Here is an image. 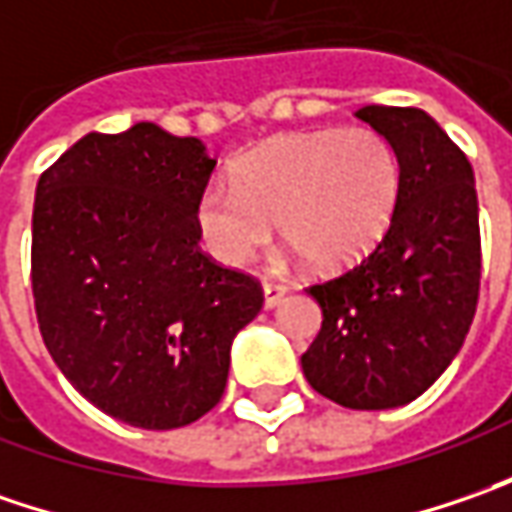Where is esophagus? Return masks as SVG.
I'll return each instance as SVG.
<instances>
[{"label": "esophagus", "mask_w": 512, "mask_h": 512, "mask_svg": "<svg viewBox=\"0 0 512 512\" xmlns=\"http://www.w3.org/2000/svg\"><path fill=\"white\" fill-rule=\"evenodd\" d=\"M287 296V287L285 285H276V282H265V307L282 305V299Z\"/></svg>", "instance_id": "34e87169"}]
</instances>
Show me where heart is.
I'll return each mask as SVG.
<instances>
[{
  "label": "heart",
  "mask_w": 512,
  "mask_h": 512,
  "mask_svg": "<svg viewBox=\"0 0 512 512\" xmlns=\"http://www.w3.org/2000/svg\"><path fill=\"white\" fill-rule=\"evenodd\" d=\"M399 190V156L379 130H310L247 153L236 182L210 179L196 205V222L222 265H245L282 222L287 242L313 265L344 270L382 245Z\"/></svg>",
  "instance_id": "obj_1"
}]
</instances>
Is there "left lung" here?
I'll return each instance as SVG.
<instances>
[{
  "instance_id": "1",
  "label": "left lung",
  "mask_w": 512,
  "mask_h": 512,
  "mask_svg": "<svg viewBox=\"0 0 512 512\" xmlns=\"http://www.w3.org/2000/svg\"><path fill=\"white\" fill-rule=\"evenodd\" d=\"M356 116L399 156L393 225L362 265L307 287L322 330L302 356L316 393L350 410L419 399L462 350L482 282L473 168L433 116L367 105Z\"/></svg>"
}]
</instances>
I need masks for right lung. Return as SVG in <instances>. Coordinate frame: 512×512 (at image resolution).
Instances as JSON below:
<instances>
[{
    "mask_svg": "<svg viewBox=\"0 0 512 512\" xmlns=\"http://www.w3.org/2000/svg\"><path fill=\"white\" fill-rule=\"evenodd\" d=\"M216 159L153 122L88 133L36 185L30 279L56 367L119 422L173 430L213 410L230 344L262 310L253 276L199 247Z\"/></svg>",
    "mask_w": 512,
    "mask_h": 512,
    "instance_id": "1",
    "label": "right lung"
}]
</instances>
